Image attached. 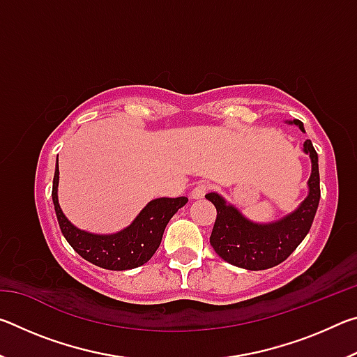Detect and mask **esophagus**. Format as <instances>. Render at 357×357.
<instances>
[{
  "instance_id": "obj_1",
  "label": "esophagus",
  "mask_w": 357,
  "mask_h": 357,
  "mask_svg": "<svg viewBox=\"0 0 357 357\" xmlns=\"http://www.w3.org/2000/svg\"><path fill=\"white\" fill-rule=\"evenodd\" d=\"M206 192H208V185L206 184H197L192 189L190 197L193 198V200H200V198H203L204 195H206Z\"/></svg>"
}]
</instances>
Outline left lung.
I'll use <instances>...</instances> for the list:
<instances>
[{
  "label": "left lung",
  "mask_w": 357,
  "mask_h": 357,
  "mask_svg": "<svg viewBox=\"0 0 357 357\" xmlns=\"http://www.w3.org/2000/svg\"><path fill=\"white\" fill-rule=\"evenodd\" d=\"M298 126L304 132V124L298 119L285 121ZM302 153L310 157L312 172L307 181V197L293 213L269 223H258L241 213L234 204L228 203L220 193H206L214 203L217 219L211 233V245L217 255L227 263L249 271L269 269L280 264L291 255L309 233L319 203V170L318 154L310 140L302 144Z\"/></svg>",
  "instance_id": "obj_1"
}]
</instances>
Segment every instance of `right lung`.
<instances>
[{
	"instance_id": "obj_1",
	"label": "right lung",
	"mask_w": 357,
	"mask_h": 357,
	"mask_svg": "<svg viewBox=\"0 0 357 357\" xmlns=\"http://www.w3.org/2000/svg\"><path fill=\"white\" fill-rule=\"evenodd\" d=\"M58 184L59 167L56 157L52 198L61 233L82 258L110 271H128L148 263L159 249L167 223L189 202L187 197L155 198L137 214L130 225L112 234H98L77 228L64 215L58 200Z\"/></svg>"
}]
</instances>
